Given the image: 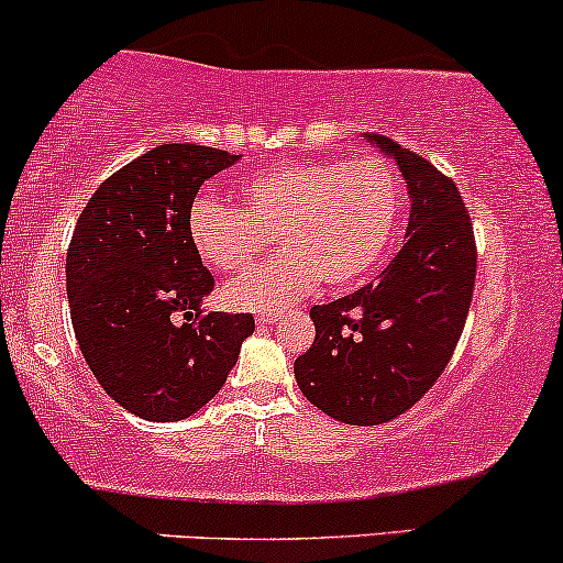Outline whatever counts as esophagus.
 <instances>
[{
	"mask_svg": "<svg viewBox=\"0 0 563 563\" xmlns=\"http://www.w3.org/2000/svg\"><path fill=\"white\" fill-rule=\"evenodd\" d=\"M276 313H257V324H274Z\"/></svg>",
	"mask_w": 563,
	"mask_h": 563,
	"instance_id": "esophagus-1",
	"label": "esophagus"
}]
</instances>
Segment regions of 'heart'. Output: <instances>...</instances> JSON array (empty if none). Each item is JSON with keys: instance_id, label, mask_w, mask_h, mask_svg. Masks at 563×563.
<instances>
[{"instance_id": "obj_1", "label": "heart", "mask_w": 563, "mask_h": 563, "mask_svg": "<svg viewBox=\"0 0 563 563\" xmlns=\"http://www.w3.org/2000/svg\"><path fill=\"white\" fill-rule=\"evenodd\" d=\"M241 209L201 196L187 211L192 250L222 274L250 268L268 246L282 255L225 287L244 311H279L324 287L341 289L378 268L402 225V177L380 155L341 163H284L235 183Z\"/></svg>"}]
</instances>
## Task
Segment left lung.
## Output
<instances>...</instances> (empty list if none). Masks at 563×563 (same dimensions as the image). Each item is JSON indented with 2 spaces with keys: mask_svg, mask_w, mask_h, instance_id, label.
Returning a JSON list of instances; mask_svg holds the SVG:
<instances>
[{
  "mask_svg": "<svg viewBox=\"0 0 563 563\" xmlns=\"http://www.w3.org/2000/svg\"><path fill=\"white\" fill-rule=\"evenodd\" d=\"M367 139L408 185L405 244L378 279L311 308L317 338L295 360L306 400L354 427L386 424L432 389L467 322L477 268L473 222L453 179L389 136Z\"/></svg>",
  "mask_w": 563,
  "mask_h": 563,
  "instance_id": "1",
  "label": "left lung"
}]
</instances>
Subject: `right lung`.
<instances>
[{"label":"right lung","instance_id":"1","mask_svg":"<svg viewBox=\"0 0 563 563\" xmlns=\"http://www.w3.org/2000/svg\"><path fill=\"white\" fill-rule=\"evenodd\" d=\"M239 155L161 144L99 185L66 252L80 352L101 389L147 421H179L225 384L252 313L203 311L214 289L187 235L198 190Z\"/></svg>","mask_w":563,"mask_h":563}]
</instances>
